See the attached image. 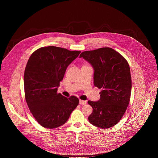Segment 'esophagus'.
Here are the masks:
<instances>
[{
    "instance_id": "1",
    "label": "esophagus",
    "mask_w": 158,
    "mask_h": 158,
    "mask_svg": "<svg viewBox=\"0 0 158 158\" xmlns=\"http://www.w3.org/2000/svg\"><path fill=\"white\" fill-rule=\"evenodd\" d=\"M86 103H87L86 101H83V100L79 101V104H81V105H85Z\"/></svg>"
}]
</instances>
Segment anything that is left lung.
Returning a JSON list of instances; mask_svg holds the SVG:
<instances>
[{
    "label": "left lung",
    "instance_id": "8db88e82",
    "mask_svg": "<svg viewBox=\"0 0 158 158\" xmlns=\"http://www.w3.org/2000/svg\"><path fill=\"white\" fill-rule=\"evenodd\" d=\"M79 57L92 65L94 85L102 89L98 101L87 102L93 109L88 120L102 129L114 126L129 103L132 82L129 64L121 54L110 48L84 51Z\"/></svg>",
    "mask_w": 158,
    "mask_h": 158
}]
</instances>
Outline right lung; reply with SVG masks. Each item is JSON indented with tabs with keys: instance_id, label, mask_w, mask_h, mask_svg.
<instances>
[{
	"instance_id": "obj_1",
	"label": "right lung",
	"mask_w": 158,
	"mask_h": 158,
	"mask_svg": "<svg viewBox=\"0 0 158 158\" xmlns=\"http://www.w3.org/2000/svg\"><path fill=\"white\" fill-rule=\"evenodd\" d=\"M80 53L48 46L37 49L29 57L24 76L25 98L42 127L53 129L63 125L79 104L77 97L67 98L57 91L67 67Z\"/></svg>"
}]
</instances>
